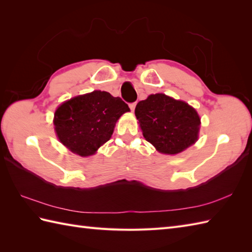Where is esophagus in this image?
<instances>
[{
    "label": "esophagus",
    "mask_w": 252,
    "mask_h": 252,
    "mask_svg": "<svg viewBox=\"0 0 252 252\" xmlns=\"http://www.w3.org/2000/svg\"><path fill=\"white\" fill-rule=\"evenodd\" d=\"M135 106H136V103H131V104H129V107H130V109H131L132 111H134Z\"/></svg>",
    "instance_id": "obj_1"
}]
</instances>
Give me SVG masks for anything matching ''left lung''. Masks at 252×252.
<instances>
[{
    "mask_svg": "<svg viewBox=\"0 0 252 252\" xmlns=\"http://www.w3.org/2000/svg\"><path fill=\"white\" fill-rule=\"evenodd\" d=\"M135 116L145 140L162 154H179L198 138L199 116L185 101L164 94L149 95L138 101Z\"/></svg>",
    "mask_w": 252,
    "mask_h": 252,
    "instance_id": "left-lung-1",
    "label": "left lung"
}]
</instances>
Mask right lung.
Returning a JSON list of instances; mask_svg holds the SVG:
<instances>
[{"label":"right lung","mask_w":252,"mask_h":252,"mask_svg":"<svg viewBox=\"0 0 252 252\" xmlns=\"http://www.w3.org/2000/svg\"><path fill=\"white\" fill-rule=\"evenodd\" d=\"M129 106L108 92L94 91L63 103L54 115V126L60 141L74 154L93 155L114 132L117 120Z\"/></svg>","instance_id":"obj_1"}]
</instances>
